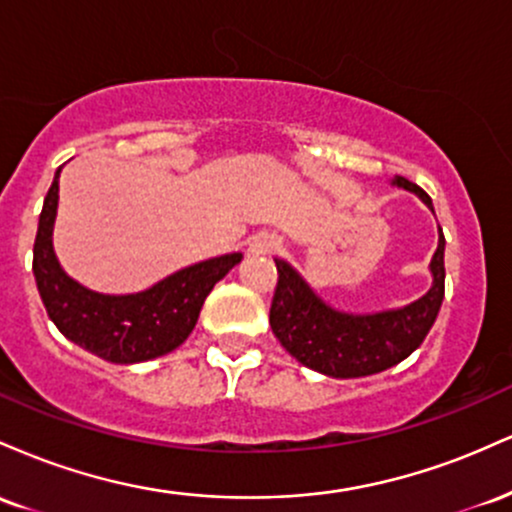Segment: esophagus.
I'll use <instances>...</instances> for the list:
<instances>
[{
    "label": "esophagus",
    "mask_w": 512,
    "mask_h": 512,
    "mask_svg": "<svg viewBox=\"0 0 512 512\" xmlns=\"http://www.w3.org/2000/svg\"><path fill=\"white\" fill-rule=\"evenodd\" d=\"M281 240L274 236V233H257V236L250 238V252L252 255H272V252L279 250Z\"/></svg>",
    "instance_id": "obj_1"
}]
</instances>
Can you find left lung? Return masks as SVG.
I'll list each match as a JSON object with an SVG mask.
<instances>
[{
  "mask_svg": "<svg viewBox=\"0 0 512 512\" xmlns=\"http://www.w3.org/2000/svg\"><path fill=\"white\" fill-rule=\"evenodd\" d=\"M397 187L414 192L433 211L431 197L419 185L397 175ZM445 236L440 228L438 250L431 260L433 286L419 301L383 313L351 315L334 310L303 281L289 262L274 260L276 289L269 325L289 354L303 366L332 378H361L404 361L426 339L445 296Z\"/></svg>",
  "mask_w": 512,
  "mask_h": 512,
  "instance_id": "left-lung-1",
  "label": "left lung"
}]
</instances>
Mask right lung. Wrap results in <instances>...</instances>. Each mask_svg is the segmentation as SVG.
<instances>
[{
    "label": "right lung",
    "instance_id": "1",
    "mask_svg": "<svg viewBox=\"0 0 512 512\" xmlns=\"http://www.w3.org/2000/svg\"><path fill=\"white\" fill-rule=\"evenodd\" d=\"M57 168L40 211L33 245V274L50 320L64 337L110 363L151 361L173 349L195 330L204 298L216 281L243 260L240 252L211 257L166 276L151 289L127 296L96 293L64 274L52 250V226L60 199Z\"/></svg>",
    "mask_w": 512,
    "mask_h": 512
}]
</instances>
